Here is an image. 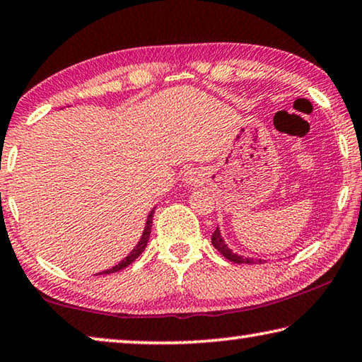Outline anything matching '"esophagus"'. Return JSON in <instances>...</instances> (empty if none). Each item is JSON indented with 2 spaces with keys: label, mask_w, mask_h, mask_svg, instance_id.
Returning a JSON list of instances; mask_svg holds the SVG:
<instances>
[{
  "label": "esophagus",
  "mask_w": 362,
  "mask_h": 362,
  "mask_svg": "<svg viewBox=\"0 0 362 362\" xmlns=\"http://www.w3.org/2000/svg\"><path fill=\"white\" fill-rule=\"evenodd\" d=\"M185 180H187L188 185H193V183L198 182V177L194 175V172H188L187 177H185Z\"/></svg>",
  "instance_id": "1"
}]
</instances>
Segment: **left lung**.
Instances as JSON below:
<instances>
[{
    "label": "left lung",
    "mask_w": 362,
    "mask_h": 362,
    "mask_svg": "<svg viewBox=\"0 0 362 362\" xmlns=\"http://www.w3.org/2000/svg\"><path fill=\"white\" fill-rule=\"evenodd\" d=\"M211 242H212V245H214V248L219 251V253L223 257H227V259L232 261V262H237V264H262V262H266L264 259H256V257H248V256H242V255L233 253V251L227 246V243L223 242L219 227H217L214 233H212Z\"/></svg>",
    "instance_id": "obj_1"
}]
</instances>
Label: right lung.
<instances>
[{"label":"right lung","instance_id":"add662e5","mask_svg":"<svg viewBox=\"0 0 362 362\" xmlns=\"http://www.w3.org/2000/svg\"><path fill=\"white\" fill-rule=\"evenodd\" d=\"M154 209L156 208H153L151 211H150V214H148V219H146V223H145V230H143V233H141V237H140V240H139V243L135 245V248L130 251V253L124 257L122 261H120L119 264H116V266L114 267H111V269H107V271H103V272H100L98 275H101V274H114V272H117V271H122V269H125L127 266H130L132 262H134L136 257H139L143 251H145V248H146V243H148V240H150V233H151V226H153V214H154Z\"/></svg>","mask_w":362,"mask_h":362}]
</instances>
